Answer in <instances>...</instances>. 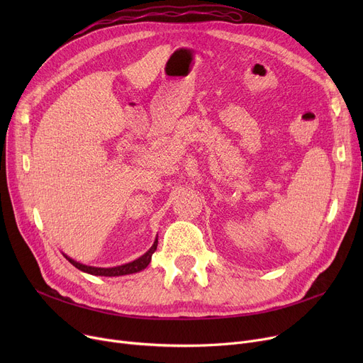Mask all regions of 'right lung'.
<instances>
[{
	"label": "right lung",
	"mask_w": 363,
	"mask_h": 363,
	"mask_svg": "<svg viewBox=\"0 0 363 363\" xmlns=\"http://www.w3.org/2000/svg\"><path fill=\"white\" fill-rule=\"evenodd\" d=\"M157 242L159 241L156 238L155 242H152V245L150 247V250L145 252L141 257L132 260L129 263L121 264V266H113V268H97V266H86L84 263H79V262L70 259L66 255H65V257L74 266V268H78L79 271L86 272V274H91V275H95V277H122V275H129V274H137V272L145 269L151 262L152 253H155L156 249H157Z\"/></svg>",
	"instance_id": "right-lung-1"
}]
</instances>
